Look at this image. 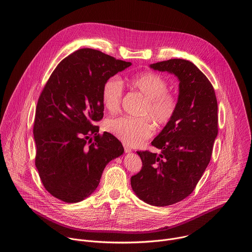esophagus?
I'll return each instance as SVG.
<instances>
[{"mask_svg": "<svg viewBox=\"0 0 252 252\" xmlns=\"http://www.w3.org/2000/svg\"><path fill=\"white\" fill-rule=\"evenodd\" d=\"M124 148H125V151H126V153L131 151V148H130V147H128V146H126V145H125V146H124Z\"/></svg>", "mask_w": 252, "mask_h": 252, "instance_id": "obj_1", "label": "esophagus"}]
</instances>
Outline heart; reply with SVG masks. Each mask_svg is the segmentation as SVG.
Here are the masks:
<instances>
[{
	"mask_svg": "<svg viewBox=\"0 0 252 252\" xmlns=\"http://www.w3.org/2000/svg\"><path fill=\"white\" fill-rule=\"evenodd\" d=\"M128 88L145 98L140 110V118L119 117L108 119L105 128L126 145L137 146L152 136L155 123L158 127L169 126L175 119L180 100L169 91L170 84L156 72H144L127 79ZM124 98V85L118 76L108 78L102 87V102L111 113L119 111Z\"/></svg>",
	"mask_w": 252,
	"mask_h": 252,
	"instance_id": "heart-1",
	"label": "heart"
}]
</instances>
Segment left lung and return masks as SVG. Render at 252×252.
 Instances as JSON below:
<instances>
[{
    "mask_svg": "<svg viewBox=\"0 0 252 252\" xmlns=\"http://www.w3.org/2000/svg\"><path fill=\"white\" fill-rule=\"evenodd\" d=\"M179 80V110L173 122L151 142L161 150L137 151L140 171L130 185L145 203L164 207L188 197L210 163L218 135V102L212 83L192 62L169 59L150 65Z\"/></svg>",
    "mask_w": 252,
    "mask_h": 252,
    "instance_id": "1",
    "label": "left lung"
}]
</instances>
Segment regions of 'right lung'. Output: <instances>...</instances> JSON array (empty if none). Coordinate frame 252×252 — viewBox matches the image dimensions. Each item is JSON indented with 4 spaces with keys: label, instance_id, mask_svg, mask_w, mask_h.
<instances>
[{
    "label": "right lung",
    "instance_id": "obj_1",
    "mask_svg": "<svg viewBox=\"0 0 252 252\" xmlns=\"http://www.w3.org/2000/svg\"><path fill=\"white\" fill-rule=\"evenodd\" d=\"M130 65L82 48L65 57L47 80L35 110L34 162L53 197L66 203L89 197L106 165L123 154L121 141L110 132L100 134L95 124L104 116L105 81Z\"/></svg>",
    "mask_w": 252,
    "mask_h": 252
}]
</instances>
